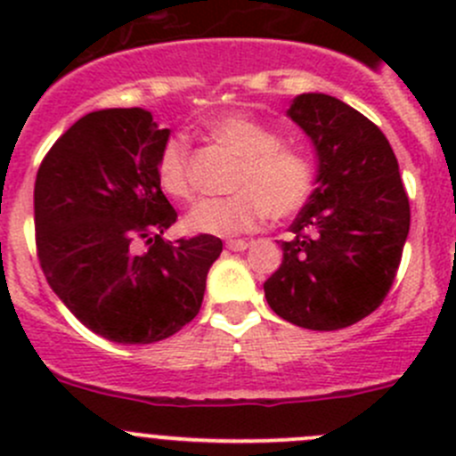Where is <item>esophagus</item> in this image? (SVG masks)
<instances>
[{"label":"esophagus","mask_w":456,"mask_h":456,"mask_svg":"<svg viewBox=\"0 0 456 456\" xmlns=\"http://www.w3.org/2000/svg\"><path fill=\"white\" fill-rule=\"evenodd\" d=\"M247 247H249V240H242V238H240V240H229L227 242L229 251H245Z\"/></svg>","instance_id":"1"}]
</instances>
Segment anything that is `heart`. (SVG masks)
Returning <instances> with one entry per match:
<instances>
[{
    "mask_svg": "<svg viewBox=\"0 0 456 456\" xmlns=\"http://www.w3.org/2000/svg\"><path fill=\"white\" fill-rule=\"evenodd\" d=\"M207 132L220 145L240 156L224 199H205L187 211L183 227L202 236H238L254 232L269 216L291 218L314 191V165L296 147L282 145V136L245 112H227L209 118ZM160 190L176 200L191 199L190 141L169 136L156 159Z\"/></svg>",
    "mask_w": 456,
    "mask_h": 456,
    "instance_id": "heart-1",
    "label": "heart"
}]
</instances>
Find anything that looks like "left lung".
I'll return each mask as SVG.
<instances>
[{"label": "left lung", "instance_id": "1", "mask_svg": "<svg viewBox=\"0 0 456 456\" xmlns=\"http://www.w3.org/2000/svg\"><path fill=\"white\" fill-rule=\"evenodd\" d=\"M289 117L314 141L317 187L265 282L273 314L311 330H338L388 296L411 229V205L384 132L329 94H300Z\"/></svg>", "mask_w": 456, "mask_h": 456}]
</instances>
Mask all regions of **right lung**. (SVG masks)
<instances>
[{
  "label": "right lung",
  "mask_w": 456,
  "mask_h": 456,
  "mask_svg": "<svg viewBox=\"0 0 456 456\" xmlns=\"http://www.w3.org/2000/svg\"><path fill=\"white\" fill-rule=\"evenodd\" d=\"M167 139L147 110H99L68 127L37 172L41 271L81 324L118 344L160 342L190 324L223 251L216 236L163 238L176 223L156 178Z\"/></svg>",
  "instance_id": "1"
}]
</instances>
